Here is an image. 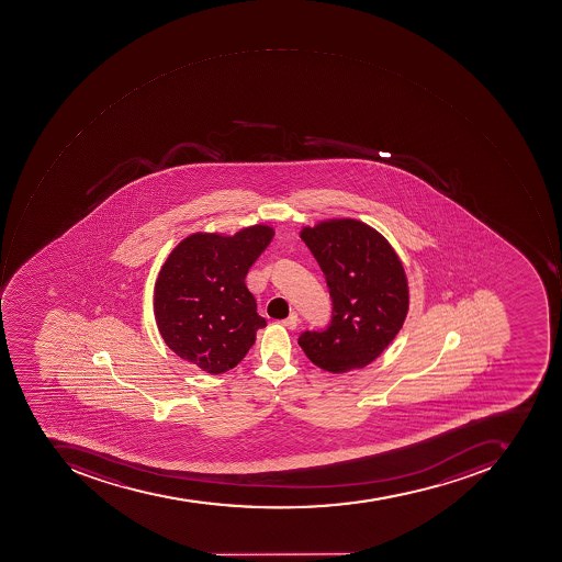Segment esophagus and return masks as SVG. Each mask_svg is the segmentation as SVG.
Returning a JSON list of instances; mask_svg holds the SVG:
<instances>
[{
    "label": "esophagus",
    "mask_w": 562,
    "mask_h": 562,
    "mask_svg": "<svg viewBox=\"0 0 562 562\" xmlns=\"http://www.w3.org/2000/svg\"><path fill=\"white\" fill-rule=\"evenodd\" d=\"M282 323H283V326H285V328H289V329L297 328V325H299L297 313L289 314V317H285V319H283Z\"/></svg>",
    "instance_id": "esophagus-1"
}]
</instances>
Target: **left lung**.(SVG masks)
<instances>
[{
  "instance_id": "1",
  "label": "left lung",
  "mask_w": 562,
  "mask_h": 562,
  "mask_svg": "<svg viewBox=\"0 0 562 562\" xmlns=\"http://www.w3.org/2000/svg\"><path fill=\"white\" fill-rule=\"evenodd\" d=\"M328 283L331 323L304 331L299 345L317 368L334 374L371 364L395 340L408 313V282L386 237L356 218L302 227Z\"/></svg>"
}]
</instances>
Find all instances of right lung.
<instances>
[{
  "instance_id": "1",
  "label": "right lung",
  "mask_w": 562,
  "mask_h": 562,
  "mask_svg": "<svg viewBox=\"0 0 562 562\" xmlns=\"http://www.w3.org/2000/svg\"><path fill=\"white\" fill-rule=\"evenodd\" d=\"M273 234L265 224L234 236L194 233L167 256L155 282L154 313L176 356L209 374H222L245 359L256 331L267 326L245 279Z\"/></svg>"
}]
</instances>
